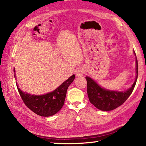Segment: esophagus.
<instances>
[{
	"label": "esophagus",
	"instance_id": "obj_1",
	"mask_svg": "<svg viewBox=\"0 0 146 146\" xmlns=\"http://www.w3.org/2000/svg\"><path fill=\"white\" fill-rule=\"evenodd\" d=\"M84 70L82 68H78L75 71V75L76 76H82L83 75V74H84Z\"/></svg>",
	"mask_w": 146,
	"mask_h": 146
}]
</instances>
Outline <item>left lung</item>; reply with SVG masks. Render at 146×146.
Returning a JSON list of instances; mask_svg holds the SVG:
<instances>
[{
    "label": "left lung",
    "mask_w": 146,
    "mask_h": 146,
    "mask_svg": "<svg viewBox=\"0 0 146 146\" xmlns=\"http://www.w3.org/2000/svg\"><path fill=\"white\" fill-rule=\"evenodd\" d=\"M135 57V78L131 87L126 90H112L102 87L90 76H86L87 82V94L90 103L102 111H110L115 109L123 104L131 95L136 84L138 76V63L134 50L133 51Z\"/></svg>",
    "instance_id": "1"
}]
</instances>
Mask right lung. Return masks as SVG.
Instances as JSON below:
<instances>
[{"instance_id": "right-lung-1", "label": "right lung", "mask_w": 146, "mask_h": 146, "mask_svg": "<svg viewBox=\"0 0 146 146\" xmlns=\"http://www.w3.org/2000/svg\"><path fill=\"white\" fill-rule=\"evenodd\" d=\"M14 72H15V68H14ZM14 77L16 78L15 74ZM75 75H73L54 90L40 95H31L22 91L19 87L17 82L16 85L22 99L29 109L38 115L50 117L58 112L63 106L67 89L75 80Z\"/></svg>"}]
</instances>
